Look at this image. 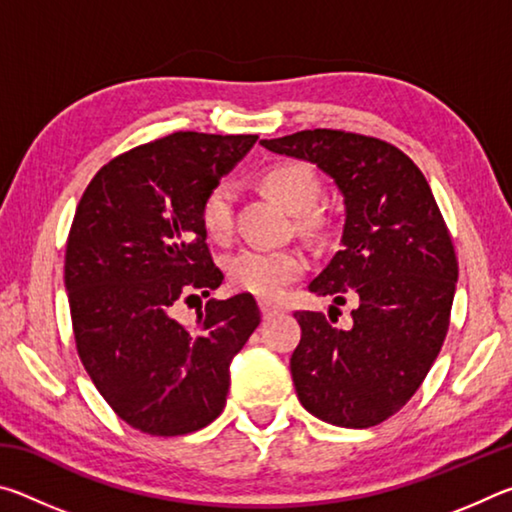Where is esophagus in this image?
<instances>
[{
	"instance_id": "esophagus-1",
	"label": "esophagus",
	"mask_w": 512,
	"mask_h": 512,
	"mask_svg": "<svg viewBox=\"0 0 512 512\" xmlns=\"http://www.w3.org/2000/svg\"><path fill=\"white\" fill-rule=\"evenodd\" d=\"M259 309H262L264 318H273V316L282 314V307L275 305V302H271V300H259Z\"/></svg>"
}]
</instances>
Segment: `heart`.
Wrapping results in <instances>:
<instances>
[{
    "instance_id": "1",
    "label": "heart",
    "mask_w": 512,
    "mask_h": 512,
    "mask_svg": "<svg viewBox=\"0 0 512 512\" xmlns=\"http://www.w3.org/2000/svg\"><path fill=\"white\" fill-rule=\"evenodd\" d=\"M262 183L277 203H282L293 214L311 210L320 194L318 178L305 164L287 162L266 169ZM232 203L235 189L228 183L214 185L201 203V223L207 237L223 241L232 232ZM307 259L296 248H244L232 255L228 264L230 280L235 287L255 293L262 298H277L289 284L302 275Z\"/></svg>"
}]
</instances>
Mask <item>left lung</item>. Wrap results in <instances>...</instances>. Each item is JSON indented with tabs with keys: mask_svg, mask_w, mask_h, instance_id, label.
<instances>
[{
	"mask_svg": "<svg viewBox=\"0 0 512 512\" xmlns=\"http://www.w3.org/2000/svg\"><path fill=\"white\" fill-rule=\"evenodd\" d=\"M259 144L316 164L345 207L341 250L309 291L332 296L329 311L350 298L352 323L293 314L302 329L291 354L298 400L336 427H375L411 400L443 348L458 280L443 214L409 155L375 137L316 128Z\"/></svg>",
	"mask_w": 512,
	"mask_h": 512,
	"instance_id": "8db88e82",
	"label": "left lung"
}]
</instances>
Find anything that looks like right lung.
<instances>
[{"label":"right lung","mask_w":512,"mask_h":512,"mask_svg":"<svg viewBox=\"0 0 512 512\" xmlns=\"http://www.w3.org/2000/svg\"><path fill=\"white\" fill-rule=\"evenodd\" d=\"M257 135L173 133L108 162L76 207L65 289L76 350L112 411L151 436H183L225 406L230 363L259 325L250 293L210 300L192 325L180 300L210 296L201 203Z\"/></svg>","instance_id":"add662e5"}]
</instances>
